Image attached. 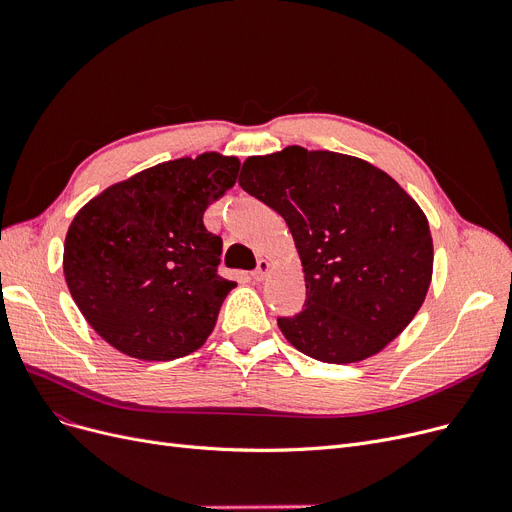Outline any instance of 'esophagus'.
I'll use <instances>...</instances> for the list:
<instances>
[{
    "label": "esophagus",
    "mask_w": 512,
    "mask_h": 512,
    "mask_svg": "<svg viewBox=\"0 0 512 512\" xmlns=\"http://www.w3.org/2000/svg\"><path fill=\"white\" fill-rule=\"evenodd\" d=\"M270 272H272V263H270L268 259H261V261L257 263V270L253 272V278H255L257 282H261V280L268 278Z\"/></svg>",
    "instance_id": "esophagus-1"
}]
</instances>
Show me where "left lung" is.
I'll list each match as a JSON object with an SVG mask.
<instances>
[{
    "label": "left lung",
    "mask_w": 512,
    "mask_h": 512,
    "mask_svg": "<svg viewBox=\"0 0 512 512\" xmlns=\"http://www.w3.org/2000/svg\"><path fill=\"white\" fill-rule=\"evenodd\" d=\"M238 184L284 217L301 257L305 309L278 318L295 349L362 362L412 322L431 284L433 238L391 175L349 154L286 146L249 157Z\"/></svg>",
    "instance_id": "1"
}]
</instances>
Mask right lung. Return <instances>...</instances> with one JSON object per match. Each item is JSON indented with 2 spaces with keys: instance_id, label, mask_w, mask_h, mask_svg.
I'll use <instances>...</instances> for the list:
<instances>
[{
  "instance_id": "right-lung-1",
  "label": "right lung",
  "mask_w": 512,
  "mask_h": 512,
  "mask_svg": "<svg viewBox=\"0 0 512 512\" xmlns=\"http://www.w3.org/2000/svg\"><path fill=\"white\" fill-rule=\"evenodd\" d=\"M219 152L154 165L106 188L73 219L64 280L90 326L125 355L167 362L201 347L236 282L203 215L236 184Z\"/></svg>"
}]
</instances>
